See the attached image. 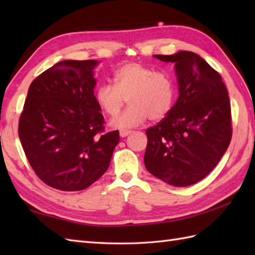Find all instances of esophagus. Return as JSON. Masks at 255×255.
Wrapping results in <instances>:
<instances>
[{"instance_id": "obj_1", "label": "esophagus", "mask_w": 255, "mask_h": 255, "mask_svg": "<svg viewBox=\"0 0 255 255\" xmlns=\"http://www.w3.org/2000/svg\"><path fill=\"white\" fill-rule=\"evenodd\" d=\"M131 133V130H126V129H123V130L119 131V134H121V137H127L128 134Z\"/></svg>"}]
</instances>
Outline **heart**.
<instances>
[{"label": "heart", "mask_w": 255, "mask_h": 255, "mask_svg": "<svg viewBox=\"0 0 255 255\" xmlns=\"http://www.w3.org/2000/svg\"><path fill=\"white\" fill-rule=\"evenodd\" d=\"M114 86L101 84L94 97L106 115L115 117L126 99L129 106L121 116L114 119L116 128H131L147 121H160L172 110L175 101V84L169 74L138 62L119 67L113 75Z\"/></svg>", "instance_id": "heart-1"}]
</instances>
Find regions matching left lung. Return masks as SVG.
I'll return each mask as SVG.
<instances>
[{"mask_svg":"<svg viewBox=\"0 0 255 255\" xmlns=\"http://www.w3.org/2000/svg\"><path fill=\"white\" fill-rule=\"evenodd\" d=\"M174 63L178 97L170 113L145 130L144 165L173 186H188L214 170L231 136V107L221 75L197 53L155 55Z\"/></svg>","mask_w":255,"mask_h":255,"instance_id":"left-lung-1","label":"left lung"}]
</instances>
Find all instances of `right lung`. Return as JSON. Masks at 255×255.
Listing matches in <instances>:
<instances>
[{
    "label": "right lung",
    "instance_id": "add662e5",
    "mask_svg": "<svg viewBox=\"0 0 255 255\" xmlns=\"http://www.w3.org/2000/svg\"><path fill=\"white\" fill-rule=\"evenodd\" d=\"M96 60H64L32 81L18 123V136L40 180L64 192L82 191L104 174L119 142L104 132L94 97Z\"/></svg>",
    "mask_w": 255,
    "mask_h": 255
}]
</instances>
